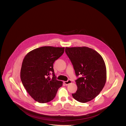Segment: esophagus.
<instances>
[{"label": "esophagus", "mask_w": 126, "mask_h": 126, "mask_svg": "<svg viewBox=\"0 0 126 126\" xmlns=\"http://www.w3.org/2000/svg\"><path fill=\"white\" fill-rule=\"evenodd\" d=\"M71 83H72V81H71V80H68V81H64V83L65 85H67L70 84Z\"/></svg>", "instance_id": "obj_1"}]
</instances>
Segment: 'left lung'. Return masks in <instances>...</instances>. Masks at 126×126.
<instances>
[{
    "mask_svg": "<svg viewBox=\"0 0 126 126\" xmlns=\"http://www.w3.org/2000/svg\"><path fill=\"white\" fill-rule=\"evenodd\" d=\"M77 76L78 89L72 94L77 101L85 103L96 97L103 90L107 80V69L102 56L86 47H66Z\"/></svg>",
    "mask_w": 126,
    "mask_h": 126,
    "instance_id": "8db88e82",
    "label": "left lung"
}]
</instances>
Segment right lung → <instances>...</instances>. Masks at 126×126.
I'll return each instance as SVG.
<instances>
[{
  "mask_svg": "<svg viewBox=\"0 0 126 126\" xmlns=\"http://www.w3.org/2000/svg\"><path fill=\"white\" fill-rule=\"evenodd\" d=\"M64 47H42L29 52L24 57L20 79L26 90L36 102L46 103L52 100L63 82L57 80L53 63L64 52ZM53 73V77L49 76Z\"/></svg>",
  "mask_w": 126,
  "mask_h": 126,
  "instance_id": "add662e5",
  "label": "right lung"
}]
</instances>
